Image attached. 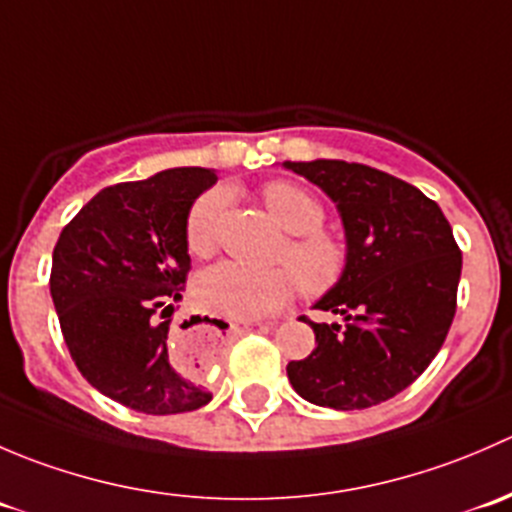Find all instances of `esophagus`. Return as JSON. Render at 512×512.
<instances>
[{"instance_id": "34e87169", "label": "esophagus", "mask_w": 512, "mask_h": 512, "mask_svg": "<svg viewBox=\"0 0 512 512\" xmlns=\"http://www.w3.org/2000/svg\"><path fill=\"white\" fill-rule=\"evenodd\" d=\"M232 329H240V327H232ZM245 329H250V327H245ZM213 342V337H210L208 332H198V334H193V339H190V344H195V347H200V344H210Z\"/></svg>"}]
</instances>
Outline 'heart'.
<instances>
[{"label":"heart","instance_id":"heart-1","mask_svg":"<svg viewBox=\"0 0 512 512\" xmlns=\"http://www.w3.org/2000/svg\"><path fill=\"white\" fill-rule=\"evenodd\" d=\"M227 190L213 188L200 195L185 220V247L193 257H210L218 245V230L227 208ZM262 203L289 232L280 260L292 269L252 270L237 262H220L200 275V304L227 319H260L292 299L294 289L309 299L334 292L349 272V245L324 230L327 208L322 200L294 180H270L262 185Z\"/></svg>","mask_w":512,"mask_h":512}]
</instances>
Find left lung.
<instances>
[{"instance_id":"obj_1","label":"left lung","mask_w":512,"mask_h":512,"mask_svg":"<svg viewBox=\"0 0 512 512\" xmlns=\"http://www.w3.org/2000/svg\"><path fill=\"white\" fill-rule=\"evenodd\" d=\"M337 203L347 230L349 272L317 302L344 324H317V347L289 361L302 399L354 411L389 401L411 386L456 317L463 255L446 215L406 180L347 160L289 163Z\"/></svg>"}]
</instances>
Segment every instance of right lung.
<instances>
[{
  "instance_id": "right-lung-1",
  "label": "right lung",
  "mask_w": 512,
  "mask_h": 512,
  "mask_svg": "<svg viewBox=\"0 0 512 512\" xmlns=\"http://www.w3.org/2000/svg\"><path fill=\"white\" fill-rule=\"evenodd\" d=\"M215 180L208 168H170L108 185L56 240L49 287L66 349L94 389L141 414L213 399L173 369L168 327L190 272L188 210Z\"/></svg>"
}]
</instances>
